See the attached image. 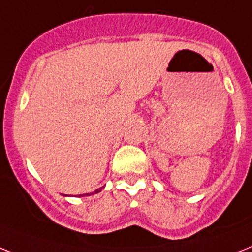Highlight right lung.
Here are the masks:
<instances>
[{"mask_svg":"<svg viewBox=\"0 0 252 252\" xmlns=\"http://www.w3.org/2000/svg\"><path fill=\"white\" fill-rule=\"evenodd\" d=\"M97 191H101V190H97ZM97 191H95V193H97ZM93 194V193H92ZM87 195H89V194H87ZM80 197H81V195H80Z\"/></svg>","mask_w":252,"mask_h":252,"instance_id":"1","label":"right lung"}]
</instances>
